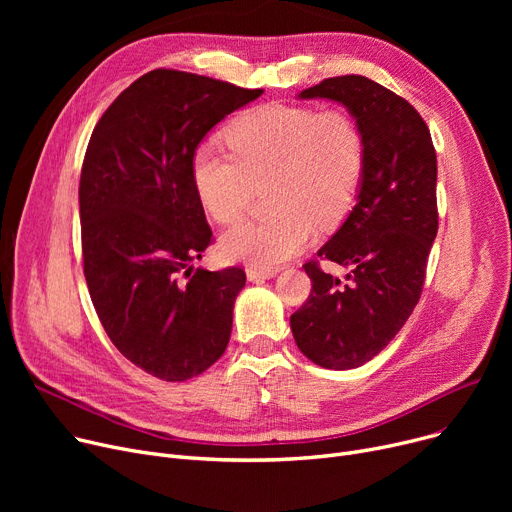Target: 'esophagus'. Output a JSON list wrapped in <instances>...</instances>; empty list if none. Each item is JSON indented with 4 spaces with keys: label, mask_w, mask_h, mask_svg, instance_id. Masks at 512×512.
Instances as JSON below:
<instances>
[{
    "label": "esophagus",
    "mask_w": 512,
    "mask_h": 512,
    "mask_svg": "<svg viewBox=\"0 0 512 512\" xmlns=\"http://www.w3.org/2000/svg\"><path fill=\"white\" fill-rule=\"evenodd\" d=\"M278 274V270H265V267H247V278L251 282H261L267 278H274Z\"/></svg>",
    "instance_id": "esophagus-1"
}]
</instances>
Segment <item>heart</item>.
I'll return each mask as SVG.
<instances>
[{
	"label": "heart",
	"mask_w": 512,
	"mask_h": 512,
	"mask_svg": "<svg viewBox=\"0 0 512 512\" xmlns=\"http://www.w3.org/2000/svg\"><path fill=\"white\" fill-rule=\"evenodd\" d=\"M226 141L191 157V178L205 211L218 224L245 213L253 188L267 180L270 218L232 226L220 240L228 261L274 270L305 249L321 226L340 224L353 209L365 174V137L344 110L263 105L236 118Z\"/></svg>",
	"instance_id": "1"
}]
</instances>
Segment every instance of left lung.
I'll list each match as a JSON object with an SVG mask.
<instances>
[{
	"instance_id": "left-lung-1",
	"label": "left lung",
	"mask_w": 512,
	"mask_h": 512,
	"mask_svg": "<svg viewBox=\"0 0 512 512\" xmlns=\"http://www.w3.org/2000/svg\"><path fill=\"white\" fill-rule=\"evenodd\" d=\"M299 99L344 105L365 137V174L353 211L317 251L346 267V280L305 263L307 303L290 315L301 353L326 369H355L382 353L419 303L427 255L438 234V161L415 107L348 74L321 80Z\"/></svg>"
}]
</instances>
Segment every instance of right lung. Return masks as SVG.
Returning <instances> with one entry per match:
<instances>
[{
  "instance_id": "right-lung-1",
  "label": "right lung",
  "mask_w": 512,
  "mask_h": 512,
  "mask_svg": "<svg viewBox=\"0 0 512 512\" xmlns=\"http://www.w3.org/2000/svg\"><path fill=\"white\" fill-rule=\"evenodd\" d=\"M261 93L159 68L124 89L91 134L78 186L89 294L118 351L159 380H191L228 346L247 276L193 270L211 228L191 157Z\"/></svg>"
}]
</instances>
